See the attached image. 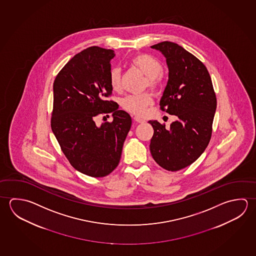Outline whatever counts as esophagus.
<instances>
[{"mask_svg":"<svg viewBox=\"0 0 256 256\" xmlns=\"http://www.w3.org/2000/svg\"><path fill=\"white\" fill-rule=\"evenodd\" d=\"M133 120H134V122H138V123H143V122H144L143 118L138 117V116H134V117L133 118Z\"/></svg>","mask_w":256,"mask_h":256,"instance_id":"1","label":"esophagus"}]
</instances>
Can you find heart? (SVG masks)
Here are the masks:
<instances>
[{"instance_id": "b5f03b06", "label": "heart", "mask_w": 256, "mask_h": 256, "mask_svg": "<svg viewBox=\"0 0 256 256\" xmlns=\"http://www.w3.org/2000/svg\"><path fill=\"white\" fill-rule=\"evenodd\" d=\"M130 64L146 76V82L144 84L146 87L148 86L152 90H158L161 86L162 74L164 72V68L160 61L149 54H138L130 59ZM110 84L115 92L122 90V72L120 68H114L110 70ZM152 104V96L149 94L128 95L122 100V108L138 116L144 115L148 107Z\"/></svg>"}]
</instances>
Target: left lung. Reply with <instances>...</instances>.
<instances>
[{"label":"left lung","instance_id":"1","mask_svg":"<svg viewBox=\"0 0 256 256\" xmlns=\"http://www.w3.org/2000/svg\"><path fill=\"white\" fill-rule=\"evenodd\" d=\"M151 48L164 56L169 69L160 108L178 120L168 128L157 120L148 122L154 128L150 152L159 166L175 172L190 166L205 151L216 98L208 71L196 56L170 41Z\"/></svg>","mask_w":256,"mask_h":256}]
</instances>
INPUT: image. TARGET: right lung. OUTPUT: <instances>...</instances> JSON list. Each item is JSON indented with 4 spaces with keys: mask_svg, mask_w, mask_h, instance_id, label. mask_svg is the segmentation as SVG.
Instances as JSON below:
<instances>
[{
    "mask_svg": "<svg viewBox=\"0 0 256 256\" xmlns=\"http://www.w3.org/2000/svg\"><path fill=\"white\" fill-rule=\"evenodd\" d=\"M114 51L90 46L76 54L62 68L53 86L51 128L66 157L76 170L99 178L117 167L131 117L106 98ZM100 114H112V122L94 123ZM108 116V115H107Z\"/></svg>",
    "mask_w": 256,
    "mask_h": 256,
    "instance_id": "add662e5",
    "label": "right lung"
}]
</instances>
